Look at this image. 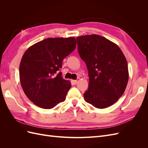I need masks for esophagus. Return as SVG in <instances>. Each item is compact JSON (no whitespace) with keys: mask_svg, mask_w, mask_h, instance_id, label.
<instances>
[{"mask_svg":"<svg viewBox=\"0 0 148 148\" xmlns=\"http://www.w3.org/2000/svg\"><path fill=\"white\" fill-rule=\"evenodd\" d=\"M71 83L73 84H76L77 83V80H71Z\"/></svg>","mask_w":148,"mask_h":148,"instance_id":"esophagus-1","label":"esophagus"}]
</instances>
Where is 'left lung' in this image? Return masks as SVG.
<instances>
[{"mask_svg": "<svg viewBox=\"0 0 148 148\" xmlns=\"http://www.w3.org/2000/svg\"><path fill=\"white\" fill-rule=\"evenodd\" d=\"M78 51L89 77L84 100L98 109L107 108L122 96L128 81V64L119 47L97 34L77 38Z\"/></svg>", "mask_w": 148, "mask_h": 148, "instance_id": "8db88e82", "label": "left lung"}]
</instances>
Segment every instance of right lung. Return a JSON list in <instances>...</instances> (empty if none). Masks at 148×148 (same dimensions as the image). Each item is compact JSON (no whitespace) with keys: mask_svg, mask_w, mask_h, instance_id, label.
Masks as SVG:
<instances>
[{"mask_svg":"<svg viewBox=\"0 0 148 148\" xmlns=\"http://www.w3.org/2000/svg\"><path fill=\"white\" fill-rule=\"evenodd\" d=\"M77 41L73 37L47 38L26 51L20 64L21 87L35 105L50 109L65 100L71 83L62 78V61L72 52Z\"/></svg>","mask_w":148,"mask_h":148,"instance_id":"1","label":"right lung"}]
</instances>
